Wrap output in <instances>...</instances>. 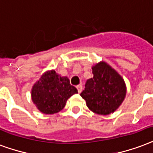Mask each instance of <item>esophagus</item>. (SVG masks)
Instances as JSON below:
<instances>
[{"label":"esophagus","instance_id":"esophagus-1","mask_svg":"<svg viewBox=\"0 0 153 153\" xmlns=\"http://www.w3.org/2000/svg\"><path fill=\"white\" fill-rule=\"evenodd\" d=\"M76 88H77V90H78V92H79V93H81L82 90V85H78V86L76 87Z\"/></svg>","mask_w":153,"mask_h":153}]
</instances>
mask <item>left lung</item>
<instances>
[{
	"mask_svg": "<svg viewBox=\"0 0 153 153\" xmlns=\"http://www.w3.org/2000/svg\"><path fill=\"white\" fill-rule=\"evenodd\" d=\"M92 74L93 78L87 79L80 95L93 112L100 115L114 112L126 95L123 79L103 62L92 67Z\"/></svg>",
	"mask_w": 153,
	"mask_h": 153,
	"instance_id": "obj_1",
	"label": "left lung"
}]
</instances>
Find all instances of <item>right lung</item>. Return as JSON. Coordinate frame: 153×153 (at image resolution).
<instances>
[{
  "label": "right lung",
  "mask_w": 153,
  "mask_h": 153,
  "mask_svg": "<svg viewBox=\"0 0 153 153\" xmlns=\"http://www.w3.org/2000/svg\"><path fill=\"white\" fill-rule=\"evenodd\" d=\"M78 93L66 77L54 71L43 74L32 89V100L44 114H54L63 109L69 98Z\"/></svg>",
  "instance_id": "right-lung-1"
}]
</instances>
